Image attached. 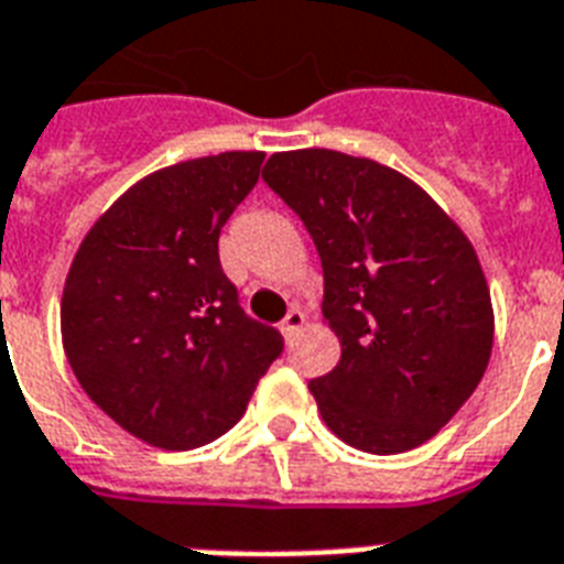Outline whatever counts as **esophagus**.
I'll return each mask as SVG.
<instances>
[{
	"instance_id": "1",
	"label": "esophagus",
	"mask_w": 564,
	"mask_h": 564,
	"mask_svg": "<svg viewBox=\"0 0 564 564\" xmlns=\"http://www.w3.org/2000/svg\"><path fill=\"white\" fill-rule=\"evenodd\" d=\"M301 327H304V313H301V310L292 307L290 313H286V316H283V322H281V334H283V339H292V336H299Z\"/></svg>"
}]
</instances>
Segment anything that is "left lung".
I'll use <instances>...</instances> for the list:
<instances>
[{"mask_svg":"<svg viewBox=\"0 0 564 564\" xmlns=\"http://www.w3.org/2000/svg\"><path fill=\"white\" fill-rule=\"evenodd\" d=\"M263 181L316 242L322 316L343 345L310 383L336 436L403 454L454 419L486 375L495 310L463 228L401 172L334 149L278 152Z\"/></svg>","mask_w":564,"mask_h":564,"instance_id":"8db88e82","label":"left lung"}]
</instances>
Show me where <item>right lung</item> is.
I'll return each mask as SVG.
<instances>
[{
	"mask_svg": "<svg viewBox=\"0 0 564 564\" xmlns=\"http://www.w3.org/2000/svg\"><path fill=\"white\" fill-rule=\"evenodd\" d=\"M263 152L193 158L119 195L75 251L61 295L73 375L119 427L161 451L228 433L283 351L242 313L219 234L254 189Z\"/></svg>",
	"mask_w": 564,
	"mask_h": 564,
	"instance_id": "right-lung-1",
	"label": "right lung"
}]
</instances>
